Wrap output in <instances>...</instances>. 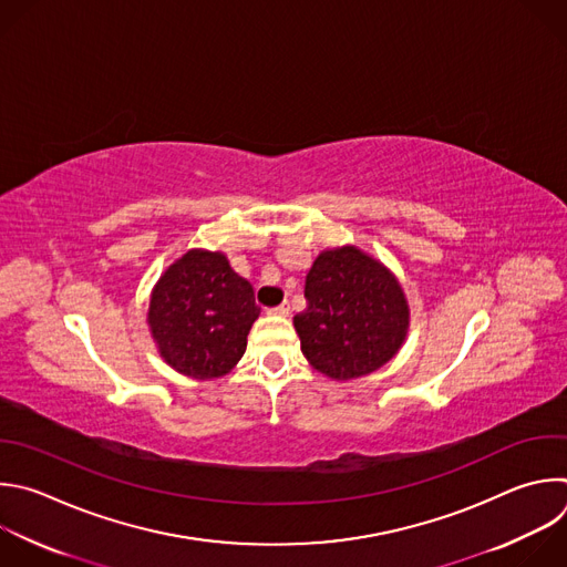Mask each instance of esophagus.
<instances>
[{
    "mask_svg": "<svg viewBox=\"0 0 567 567\" xmlns=\"http://www.w3.org/2000/svg\"><path fill=\"white\" fill-rule=\"evenodd\" d=\"M269 313H276V316H289V302L285 300L282 305H278V307L269 309Z\"/></svg>",
    "mask_w": 567,
    "mask_h": 567,
    "instance_id": "34e87169",
    "label": "esophagus"
}]
</instances>
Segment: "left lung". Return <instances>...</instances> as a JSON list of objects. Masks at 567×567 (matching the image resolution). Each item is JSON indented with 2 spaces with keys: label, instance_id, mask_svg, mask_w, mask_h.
Returning <instances> with one entry per match:
<instances>
[{
  "label": "left lung",
  "instance_id": "left-lung-1",
  "mask_svg": "<svg viewBox=\"0 0 567 567\" xmlns=\"http://www.w3.org/2000/svg\"><path fill=\"white\" fill-rule=\"evenodd\" d=\"M307 309L293 316L309 364L333 381L360 379L405 342L410 307L394 274L358 247L322 251L305 280Z\"/></svg>",
  "mask_w": 567,
  "mask_h": 567
}]
</instances>
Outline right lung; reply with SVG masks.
Returning <instances> with one entry per match:
<instances>
[{
  "mask_svg": "<svg viewBox=\"0 0 567 567\" xmlns=\"http://www.w3.org/2000/svg\"><path fill=\"white\" fill-rule=\"evenodd\" d=\"M260 307L249 280L220 251L192 249L157 280L148 327L159 355L188 379L229 373L247 349Z\"/></svg>",
  "mask_w": 567,
  "mask_h": 567,
  "instance_id": "right-lung-1",
  "label": "right lung"
}]
</instances>
